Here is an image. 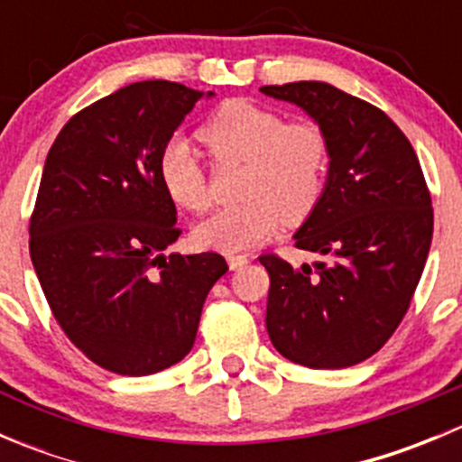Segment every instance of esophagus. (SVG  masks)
Instances as JSON below:
<instances>
[{
    "mask_svg": "<svg viewBox=\"0 0 462 462\" xmlns=\"http://www.w3.org/2000/svg\"><path fill=\"white\" fill-rule=\"evenodd\" d=\"M245 263H248V254H230V257H227V265H230V270L244 268Z\"/></svg>",
    "mask_w": 462,
    "mask_h": 462,
    "instance_id": "34e87169",
    "label": "esophagus"
}]
</instances>
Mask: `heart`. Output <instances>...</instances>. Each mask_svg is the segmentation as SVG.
Here are the masks:
<instances>
[{
	"label": "heart",
	"instance_id": "b5f03b06",
	"mask_svg": "<svg viewBox=\"0 0 462 462\" xmlns=\"http://www.w3.org/2000/svg\"><path fill=\"white\" fill-rule=\"evenodd\" d=\"M217 162H244L241 203L223 208L194 227L203 248L239 253L270 235L279 221H306L318 208L328 174L330 147L319 125L286 123L277 111L248 100H227L199 132ZM161 183L167 197L189 212L209 205L208 176L197 149L176 138L161 156Z\"/></svg>",
	"mask_w": 462,
	"mask_h": 462
}]
</instances>
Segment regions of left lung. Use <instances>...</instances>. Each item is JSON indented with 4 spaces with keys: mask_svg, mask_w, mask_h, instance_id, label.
Instances as JSON below:
<instances>
[{
    "mask_svg": "<svg viewBox=\"0 0 462 462\" xmlns=\"http://www.w3.org/2000/svg\"><path fill=\"white\" fill-rule=\"evenodd\" d=\"M301 106L328 138L324 194L295 245L326 254L270 274L265 328L286 360L346 369L380 351L409 310L433 235L431 194L411 143L382 109L326 82L261 87Z\"/></svg>",
    "mask_w": 462,
    "mask_h": 462,
    "instance_id": "left-lung-1",
    "label": "left lung"
}]
</instances>
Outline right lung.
Listing matches in <instances>:
<instances>
[{
    "label": "right lung",
    "instance_id": "1",
    "mask_svg": "<svg viewBox=\"0 0 462 462\" xmlns=\"http://www.w3.org/2000/svg\"><path fill=\"white\" fill-rule=\"evenodd\" d=\"M201 97L179 82H134L78 111L46 156L32 268L64 335L111 374L152 375L183 360L227 273L217 253L162 254L180 230L158 167Z\"/></svg>",
    "mask_w": 462,
    "mask_h": 462
}]
</instances>
